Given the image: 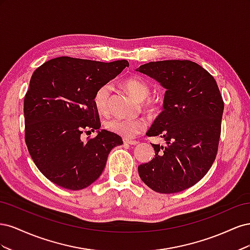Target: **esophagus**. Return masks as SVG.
I'll return each instance as SVG.
<instances>
[{
  "label": "esophagus",
  "instance_id": "34e87169",
  "mask_svg": "<svg viewBox=\"0 0 250 250\" xmlns=\"http://www.w3.org/2000/svg\"><path fill=\"white\" fill-rule=\"evenodd\" d=\"M123 141H124L125 144H129V145H131V146L138 145V144H139L137 141H132V140H128V139H124Z\"/></svg>",
  "mask_w": 250,
  "mask_h": 250
}]
</instances>
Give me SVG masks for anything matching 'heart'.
<instances>
[{
	"mask_svg": "<svg viewBox=\"0 0 250 250\" xmlns=\"http://www.w3.org/2000/svg\"><path fill=\"white\" fill-rule=\"evenodd\" d=\"M124 86L131 95L139 100H142V107L148 112H155L160 107V102L155 98L148 97L150 94V86L148 83L138 77H129L124 81ZM111 86L103 84L96 90L94 102L96 108L101 113H107L110 107ZM107 130L119 134L126 139H131L135 135L145 130L146 122L143 119H130L112 117L107 119L104 123Z\"/></svg>",
	"mask_w": 250,
	"mask_h": 250,
	"instance_id": "obj_1",
	"label": "heart"
}]
</instances>
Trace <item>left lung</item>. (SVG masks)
I'll list each match as a JSON object with an SVG mask.
<instances>
[{
    "label": "left lung",
    "instance_id": "8db88e82",
    "mask_svg": "<svg viewBox=\"0 0 250 250\" xmlns=\"http://www.w3.org/2000/svg\"><path fill=\"white\" fill-rule=\"evenodd\" d=\"M137 71L167 89L164 110L147 132L166 146H152L154 158L139 166L141 179L151 190L171 194L191 188L213 165L221 134L224 102L214 77L191 60H164Z\"/></svg>",
    "mask_w": 250,
    "mask_h": 250
}]
</instances>
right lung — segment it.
Listing matches in <instances>:
<instances>
[{
    "label": "right lung",
    "mask_w": 250,
    "mask_h": 250,
    "mask_svg": "<svg viewBox=\"0 0 250 250\" xmlns=\"http://www.w3.org/2000/svg\"><path fill=\"white\" fill-rule=\"evenodd\" d=\"M127 60L101 62L57 57L37 67L24 99L25 142L39 170L52 183L82 190L99 178L110 150L123 144L120 135L99 129L94 97L101 85L117 77Z\"/></svg>",
    "instance_id": "right-lung-1"
}]
</instances>
